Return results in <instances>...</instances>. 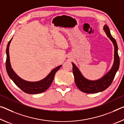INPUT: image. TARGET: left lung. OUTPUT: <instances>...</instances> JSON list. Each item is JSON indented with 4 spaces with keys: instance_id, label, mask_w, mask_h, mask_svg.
I'll use <instances>...</instances> for the list:
<instances>
[{
    "instance_id": "left-lung-1",
    "label": "left lung",
    "mask_w": 124,
    "mask_h": 124,
    "mask_svg": "<svg viewBox=\"0 0 124 124\" xmlns=\"http://www.w3.org/2000/svg\"><path fill=\"white\" fill-rule=\"evenodd\" d=\"M103 29L107 36L112 41L114 46V62L111 70L101 79L97 80H90L84 78L77 67L73 63H72L73 73L74 77V80L77 87L84 93H97L107 89L110 85L114 79L115 74L119 68L120 58L117 52L118 47L116 41L111 36L108 25H105Z\"/></svg>"
}]
</instances>
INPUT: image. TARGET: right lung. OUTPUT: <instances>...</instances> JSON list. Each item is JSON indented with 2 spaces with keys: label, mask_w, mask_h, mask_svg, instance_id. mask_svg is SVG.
Wrapping results in <instances>:
<instances>
[{
  "label": "right lung",
  "mask_w": 124,
  "mask_h": 124,
  "mask_svg": "<svg viewBox=\"0 0 124 124\" xmlns=\"http://www.w3.org/2000/svg\"><path fill=\"white\" fill-rule=\"evenodd\" d=\"M12 39L9 41L7 45L6 54H7V60H6V70L8 74L11 79H12L16 85L20 89H21L25 93L30 94H35L42 93L48 89L52 84L54 77L56 72L61 68L62 65L58 66L53 70L50 74L42 80L38 82H28L21 79L17 75L11 68L10 62V57L9 47Z\"/></svg>",
  "instance_id": "obj_1"
}]
</instances>
